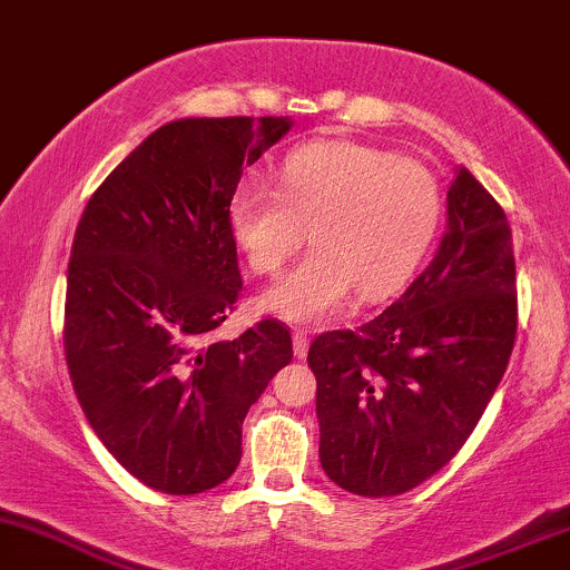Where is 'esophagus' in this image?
<instances>
[{
	"instance_id": "esophagus-1",
	"label": "esophagus",
	"mask_w": 570,
	"mask_h": 570,
	"mask_svg": "<svg viewBox=\"0 0 570 570\" xmlns=\"http://www.w3.org/2000/svg\"><path fill=\"white\" fill-rule=\"evenodd\" d=\"M292 343H294V356L305 358V356H307V332H305V330L294 332Z\"/></svg>"
}]
</instances>
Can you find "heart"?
Here are the masks:
<instances>
[{"instance_id": "obj_1", "label": "heart", "mask_w": 570, "mask_h": 570, "mask_svg": "<svg viewBox=\"0 0 570 570\" xmlns=\"http://www.w3.org/2000/svg\"><path fill=\"white\" fill-rule=\"evenodd\" d=\"M278 187L244 185L227 225L257 276H278L286 259L313 248L265 305L289 322H318L356 289L383 299L412 276L440 225L442 195L421 160L372 144L326 139L281 160Z\"/></svg>"}]
</instances>
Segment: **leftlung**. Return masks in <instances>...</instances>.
I'll list each match as a JSON object with an SVG mask.
<instances>
[{
    "label": "left lung",
    "mask_w": 570,
    "mask_h": 570,
    "mask_svg": "<svg viewBox=\"0 0 570 570\" xmlns=\"http://www.w3.org/2000/svg\"><path fill=\"white\" fill-rule=\"evenodd\" d=\"M512 230L499 200L461 168L431 265L377 318L318 335V455L348 493H407L469 440L517 335Z\"/></svg>",
    "instance_id": "left-lung-1"
}]
</instances>
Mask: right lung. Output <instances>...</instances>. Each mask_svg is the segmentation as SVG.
Here are the masks:
<instances>
[{"mask_svg":"<svg viewBox=\"0 0 570 570\" xmlns=\"http://www.w3.org/2000/svg\"><path fill=\"white\" fill-rule=\"evenodd\" d=\"M292 122L187 117L147 136L90 195L71 244L63 351L104 448L147 488L193 495L240 461V426L292 362L289 326L214 330L244 281L227 206Z\"/></svg>","mask_w":570,"mask_h":570,"instance_id":"obj_1","label":"right lung"}]
</instances>
